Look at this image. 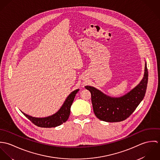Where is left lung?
<instances>
[{
  "label": "left lung",
  "mask_w": 160,
  "mask_h": 160,
  "mask_svg": "<svg viewBox=\"0 0 160 160\" xmlns=\"http://www.w3.org/2000/svg\"><path fill=\"white\" fill-rule=\"evenodd\" d=\"M148 77L145 63L144 76L140 83L131 91L119 98H112L93 87L86 86L91 93L93 110L97 118L106 122H119L129 118L145 97Z\"/></svg>",
  "instance_id": "8db88e82"
}]
</instances>
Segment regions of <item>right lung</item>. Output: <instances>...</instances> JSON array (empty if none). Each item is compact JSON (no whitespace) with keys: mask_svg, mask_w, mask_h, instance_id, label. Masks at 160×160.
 Wrapping results in <instances>:
<instances>
[{"mask_svg":"<svg viewBox=\"0 0 160 160\" xmlns=\"http://www.w3.org/2000/svg\"><path fill=\"white\" fill-rule=\"evenodd\" d=\"M78 91L79 89L72 92L69 95L68 97L66 99L65 102H64L63 105L59 110V111L57 112L55 114L50 116L48 117L42 118H34L25 114L23 112L22 113L28 119H29L33 124H34L36 126L38 127L54 128L62 124L63 122H65L68 120L70 114L71 106L73 102L76 94Z\"/></svg>","mask_w":160,"mask_h":160,"instance_id":"add662e5","label":"right lung"}]
</instances>
